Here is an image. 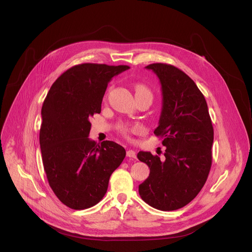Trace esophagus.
I'll use <instances>...</instances> for the list:
<instances>
[{
	"instance_id": "obj_1",
	"label": "esophagus",
	"mask_w": 252,
	"mask_h": 252,
	"mask_svg": "<svg viewBox=\"0 0 252 252\" xmlns=\"http://www.w3.org/2000/svg\"><path fill=\"white\" fill-rule=\"evenodd\" d=\"M126 157L129 158H136L135 152L132 151V150H127V151H126Z\"/></svg>"
}]
</instances>
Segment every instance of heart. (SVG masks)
Returning a JSON list of instances; mask_svg holds the SVG:
<instances>
[{
    "label": "heart",
    "instance_id": "b5f03b06",
    "mask_svg": "<svg viewBox=\"0 0 252 252\" xmlns=\"http://www.w3.org/2000/svg\"><path fill=\"white\" fill-rule=\"evenodd\" d=\"M134 92L135 94H140V93H145V94H151V91L149 90V88L145 85L141 84H137L134 87ZM119 130L120 132L125 135L126 137H129V135L131 133H138L141 130V127L139 126H126V125H121L119 126Z\"/></svg>",
    "mask_w": 252,
    "mask_h": 252
}]
</instances>
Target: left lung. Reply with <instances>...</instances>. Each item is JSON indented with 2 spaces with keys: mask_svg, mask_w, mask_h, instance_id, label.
I'll list each match as a JSON object with an SVG mask.
<instances>
[{
  "mask_svg": "<svg viewBox=\"0 0 252 252\" xmlns=\"http://www.w3.org/2000/svg\"><path fill=\"white\" fill-rule=\"evenodd\" d=\"M159 79L162 109L155 134L163 138L164 160L150 152L137 158L150 167L138 186L143 201L163 211L189 203L203 188L212 161L213 126L207 103L195 83L182 69L167 63L146 66Z\"/></svg>",
  "mask_w": 252,
  "mask_h": 252,
  "instance_id": "left-lung-1",
  "label": "left lung"
}]
</instances>
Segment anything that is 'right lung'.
Returning <instances> with one entry per match:
<instances>
[{"label": "right lung", "mask_w": 252, "mask_h": 252, "mask_svg": "<svg viewBox=\"0 0 252 252\" xmlns=\"http://www.w3.org/2000/svg\"><path fill=\"white\" fill-rule=\"evenodd\" d=\"M128 65L81 63L52 85L42 106L40 146L44 168L57 197L86 209L104 196L112 173L126 157L115 141L89 138L90 119L99 114L107 84Z\"/></svg>", "instance_id": "right-lung-1"}]
</instances>
